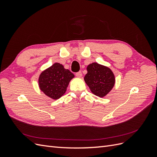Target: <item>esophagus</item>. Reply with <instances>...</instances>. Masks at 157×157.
Masks as SVG:
<instances>
[{
	"label": "esophagus",
	"mask_w": 157,
	"mask_h": 157,
	"mask_svg": "<svg viewBox=\"0 0 157 157\" xmlns=\"http://www.w3.org/2000/svg\"><path fill=\"white\" fill-rule=\"evenodd\" d=\"M76 76H77L78 78H80V77H82V73L80 72V71H79V72L76 73Z\"/></svg>",
	"instance_id": "34e87169"
}]
</instances>
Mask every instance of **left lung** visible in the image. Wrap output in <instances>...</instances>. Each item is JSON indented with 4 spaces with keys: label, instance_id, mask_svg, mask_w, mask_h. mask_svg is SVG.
<instances>
[{
    "label": "left lung",
    "instance_id": "8db88e82",
    "mask_svg": "<svg viewBox=\"0 0 157 157\" xmlns=\"http://www.w3.org/2000/svg\"><path fill=\"white\" fill-rule=\"evenodd\" d=\"M86 70L84 80L90 91L99 98L107 96L115 84V77L112 70L96 62L89 64Z\"/></svg>",
    "mask_w": 157,
    "mask_h": 157
}]
</instances>
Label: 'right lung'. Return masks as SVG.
<instances>
[{
  "mask_svg": "<svg viewBox=\"0 0 157 157\" xmlns=\"http://www.w3.org/2000/svg\"><path fill=\"white\" fill-rule=\"evenodd\" d=\"M75 75L59 63H55L40 74L39 86L46 96L56 100L67 91L70 81Z\"/></svg>",
  "mask_w": 157,
  "mask_h": 157,
  "instance_id": "right-lung-1",
  "label": "right lung"
}]
</instances>
